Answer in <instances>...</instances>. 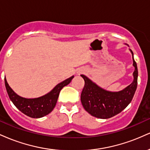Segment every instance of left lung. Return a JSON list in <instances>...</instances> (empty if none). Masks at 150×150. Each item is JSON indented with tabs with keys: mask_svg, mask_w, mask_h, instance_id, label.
I'll return each mask as SVG.
<instances>
[{
	"mask_svg": "<svg viewBox=\"0 0 150 150\" xmlns=\"http://www.w3.org/2000/svg\"><path fill=\"white\" fill-rule=\"evenodd\" d=\"M131 51L135 71L133 82L123 90L111 92L104 90L83 75L81 77L85 80V86L81 93V102L86 111L92 116L99 118H109L121 112L131 102L137 89V63Z\"/></svg>",
	"mask_w": 150,
	"mask_h": 150,
	"instance_id": "obj_1",
	"label": "left lung"
}]
</instances>
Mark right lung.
<instances>
[{
    "mask_svg": "<svg viewBox=\"0 0 150 150\" xmlns=\"http://www.w3.org/2000/svg\"><path fill=\"white\" fill-rule=\"evenodd\" d=\"M74 76L61 82L46 95L35 99H26L18 96L10 87L5 78L6 88L10 100L21 112L34 118H39L49 114L53 111L57 102L59 93L63 87L71 82Z\"/></svg>",
    "mask_w": 150,
    "mask_h": 150,
    "instance_id": "right-lung-1",
    "label": "right lung"
}]
</instances>
